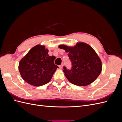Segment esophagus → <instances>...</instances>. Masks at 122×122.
Returning a JSON list of instances; mask_svg holds the SVG:
<instances>
[{"mask_svg": "<svg viewBox=\"0 0 122 122\" xmlns=\"http://www.w3.org/2000/svg\"><path fill=\"white\" fill-rule=\"evenodd\" d=\"M62 67H63V65H61L59 66V68H60V69H62Z\"/></svg>", "mask_w": 122, "mask_h": 122, "instance_id": "esophagus-1", "label": "esophagus"}]
</instances>
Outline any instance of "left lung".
Wrapping results in <instances>:
<instances>
[{
  "mask_svg": "<svg viewBox=\"0 0 122 122\" xmlns=\"http://www.w3.org/2000/svg\"><path fill=\"white\" fill-rule=\"evenodd\" d=\"M60 49L68 53L72 69L64 67L65 75L69 81L78 86H86L93 82L100 74L102 65L100 58L91 46L78 42L74 47L61 45Z\"/></svg>",
  "mask_w": 122,
  "mask_h": 122,
  "instance_id": "8db88e82",
  "label": "left lung"
}]
</instances>
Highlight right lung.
<instances>
[{"label": "right lung", "mask_w": 122, "mask_h": 122, "mask_svg": "<svg viewBox=\"0 0 122 122\" xmlns=\"http://www.w3.org/2000/svg\"><path fill=\"white\" fill-rule=\"evenodd\" d=\"M55 56H50L44 45H37L28 51L19 64L22 78L32 86H40L48 83L58 68L55 65Z\"/></svg>", "instance_id": "add662e5"}]
</instances>
